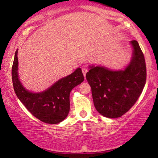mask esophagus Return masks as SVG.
<instances>
[{"label": "esophagus", "mask_w": 158, "mask_h": 158, "mask_svg": "<svg viewBox=\"0 0 158 158\" xmlns=\"http://www.w3.org/2000/svg\"><path fill=\"white\" fill-rule=\"evenodd\" d=\"M87 72H88V69L85 68H84L82 69V73H83V74H84V77H85V74H86Z\"/></svg>", "instance_id": "obj_1"}]
</instances>
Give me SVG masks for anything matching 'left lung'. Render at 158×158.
<instances>
[{
  "label": "left lung",
  "mask_w": 158,
  "mask_h": 158,
  "mask_svg": "<svg viewBox=\"0 0 158 158\" xmlns=\"http://www.w3.org/2000/svg\"><path fill=\"white\" fill-rule=\"evenodd\" d=\"M132 57L126 68L111 70L102 66H89L86 79L91 87L93 103L102 116L116 118L131 109L142 93L146 81L143 53L137 41L130 42Z\"/></svg>",
  "instance_id": "8db88e82"
}]
</instances>
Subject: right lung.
<instances>
[{
	"mask_svg": "<svg viewBox=\"0 0 158 158\" xmlns=\"http://www.w3.org/2000/svg\"><path fill=\"white\" fill-rule=\"evenodd\" d=\"M17 53V50L12 69L13 87L17 98L40 121L49 124L59 123L69 114L71 90L84 79L81 68L59 79L43 92L32 93L23 86L19 79Z\"/></svg>",
	"mask_w": 158,
	"mask_h": 158,
	"instance_id": "right-lung-1",
	"label": "right lung"
}]
</instances>
